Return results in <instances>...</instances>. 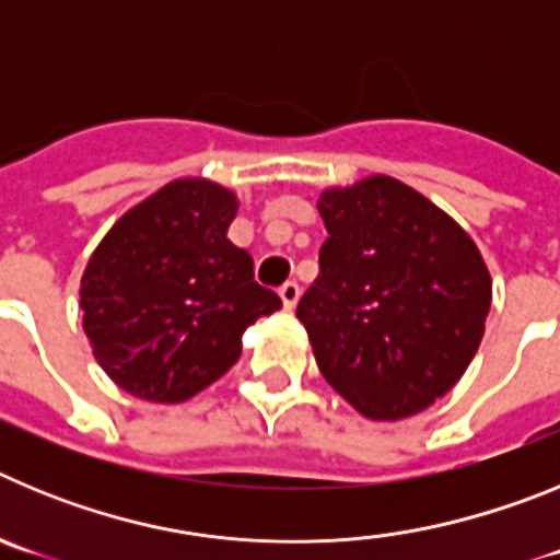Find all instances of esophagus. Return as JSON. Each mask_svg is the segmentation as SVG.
Here are the masks:
<instances>
[{
  "mask_svg": "<svg viewBox=\"0 0 560 560\" xmlns=\"http://www.w3.org/2000/svg\"><path fill=\"white\" fill-rule=\"evenodd\" d=\"M277 294H280V300H283L285 308L291 311L296 303H300V294H303V291H300V285H296L294 280H289V283L280 285V291H277Z\"/></svg>",
  "mask_w": 560,
  "mask_h": 560,
  "instance_id": "1",
  "label": "esophagus"
}]
</instances>
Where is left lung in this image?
I'll use <instances>...</instances> for the list:
<instances>
[{
    "instance_id": "1",
    "label": "left lung",
    "mask_w": 560,
    "mask_h": 560,
    "mask_svg": "<svg viewBox=\"0 0 560 560\" xmlns=\"http://www.w3.org/2000/svg\"><path fill=\"white\" fill-rule=\"evenodd\" d=\"M319 212L328 237L296 316L325 381L373 420L427 409L482 341V255L457 221L389 176L325 190Z\"/></svg>"
}]
</instances>
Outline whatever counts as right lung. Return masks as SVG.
I'll return each instance as SVG.
<instances>
[{"label": "right lung", "instance_id": "right-lung-1", "mask_svg": "<svg viewBox=\"0 0 560 560\" xmlns=\"http://www.w3.org/2000/svg\"><path fill=\"white\" fill-rule=\"evenodd\" d=\"M235 210L215 182H171L89 257L83 330L120 389L160 404L192 398L235 364L244 330L283 305L226 237Z\"/></svg>", "mask_w": 560, "mask_h": 560}]
</instances>
